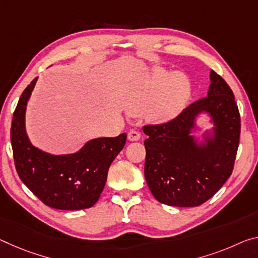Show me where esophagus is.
<instances>
[{
  "label": "esophagus",
  "instance_id": "34e87169",
  "mask_svg": "<svg viewBox=\"0 0 258 258\" xmlns=\"http://www.w3.org/2000/svg\"><path fill=\"white\" fill-rule=\"evenodd\" d=\"M140 138H141V134L136 130L130 131L127 134V139L130 141H138V140H140Z\"/></svg>",
  "mask_w": 258,
  "mask_h": 258
}]
</instances>
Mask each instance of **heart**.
<instances>
[{
	"instance_id": "1",
	"label": "heart",
	"mask_w": 258,
	"mask_h": 258,
	"mask_svg": "<svg viewBox=\"0 0 258 258\" xmlns=\"http://www.w3.org/2000/svg\"><path fill=\"white\" fill-rule=\"evenodd\" d=\"M190 92V83L185 76L157 69L147 81L137 107H147V117L151 120L167 121L185 109Z\"/></svg>"
}]
</instances>
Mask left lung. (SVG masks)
<instances>
[{"mask_svg":"<svg viewBox=\"0 0 258 258\" xmlns=\"http://www.w3.org/2000/svg\"><path fill=\"white\" fill-rule=\"evenodd\" d=\"M208 96L174 119L144 126L145 178L158 202L172 207H198L222 188L230 175L240 140V113L232 89L214 70ZM201 113L214 127L198 144L191 136Z\"/></svg>","mask_w":258,"mask_h":258,"instance_id":"8db88e82","label":"left lung"}]
</instances>
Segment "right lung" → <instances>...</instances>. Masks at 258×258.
<instances>
[{"mask_svg": "<svg viewBox=\"0 0 258 258\" xmlns=\"http://www.w3.org/2000/svg\"><path fill=\"white\" fill-rule=\"evenodd\" d=\"M38 78L18 101L11 124V146L20 180L46 206L59 210H83L100 199L108 170L126 144V133L97 138L77 153L52 155L31 144L25 128L27 102Z\"/></svg>", "mask_w": 258, "mask_h": 258, "instance_id": "obj_1", "label": "right lung"}]
</instances>
